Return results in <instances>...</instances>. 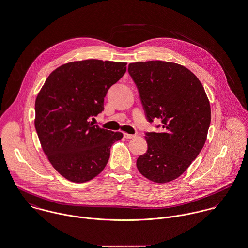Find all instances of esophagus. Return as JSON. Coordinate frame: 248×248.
Listing matches in <instances>:
<instances>
[{"mask_svg":"<svg viewBox=\"0 0 248 248\" xmlns=\"http://www.w3.org/2000/svg\"><path fill=\"white\" fill-rule=\"evenodd\" d=\"M135 136H136L135 135H130V134L124 133V137H125V138H127V139H132V138H134Z\"/></svg>","mask_w":248,"mask_h":248,"instance_id":"34e87169","label":"esophagus"}]
</instances>
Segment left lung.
<instances>
[{"label": "left lung", "mask_w": 248, "mask_h": 248, "mask_svg": "<svg viewBox=\"0 0 248 248\" xmlns=\"http://www.w3.org/2000/svg\"><path fill=\"white\" fill-rule=\"evenodd\" d=\"M148 120L161 118L163 131L147 133L146 154L136 160L139 172L164 184L175 180L198 156L210 125V104L198 78L174 62L130 63Z\"/></svg>", "instance_id": "8db88e82"}]
</instances>
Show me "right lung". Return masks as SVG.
I'll list each match as a JSON object with an SVG mask.
<instances>
[{
	"label": "right lung",
	"instance_id": "add662e5",
	"mask_svg": "<svg viewBox=\"0 0 248 248\" xmlns=\"http://www.w3.org/2000/svg\"><path fill=\"white\" fill-rule=\"evenodd\" d=\"M126 62H71L55 69L35 101V128L53 168L65 179L84 183L106 167L123 134L93 125L109 88L125 74Z\"/></svg>",
	"mask_w": 248,
	"mask_h": 248
}]
</instances>
